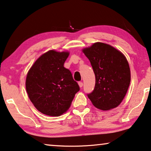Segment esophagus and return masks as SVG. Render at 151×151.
<instances>
[{
    "instance_id": "34e87169",
    "label": "esophagus",
    "mask_w": 151,
    "mask_h": 151,
    "mask_svg": "<svg viewBox=\"0 0 151 151\" xmlns=\"http://www.w3.org/2000/svg\"><path fill=\"white\" fill-rule=\"evenodd\" d=\"M83 85V82H81V81L78 82V86H79L80 88H82Z\"/></svg>"
}]
</instances>
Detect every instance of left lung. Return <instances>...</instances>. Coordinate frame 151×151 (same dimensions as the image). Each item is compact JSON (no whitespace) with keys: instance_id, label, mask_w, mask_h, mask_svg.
I'll return each instance as SVG.
<instances>
[{"instance_id":"left-lung-1","label":"left lung","mask_w":151,"mask_h":151,"mask_svg":"<svg viewBox=\"0 0 151 151\" xmlns=\"http://www.w3.org/2000/svg\"><path fill=\"white\" fill-rule=\"evenodd\" d=\"M83 52L90 60L96 78L94 89L88 97L101 110L116 107L124 98L131 81L126 57L115 48L101 42Z\"/></svg>"}]
</instances>
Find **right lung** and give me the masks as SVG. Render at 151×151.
<instances>
[{"instance_id":"obj_1","label":"right lung","mask_w":151,"mask_h":151,"mask_svg":"<svg viewBox=\"0 0 151 151\" xmlns=\"http://www.w3.org/2000/svg\"><path fill=\"white\" fill-rule=\"evenodd\" d=\"M69 52L49 50L38 58L27 76L31 101L41 113L59 116L68 109L80 90L68 69L63 66Z\"/></svg>"}]
</instances>
